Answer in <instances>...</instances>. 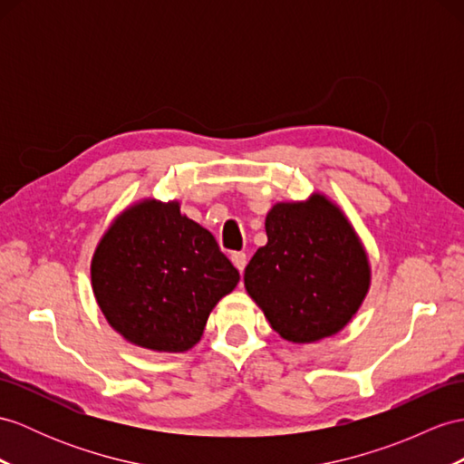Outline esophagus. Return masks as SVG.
<instances>
[{
  "label": "esophagus",
  "mask_w": 464,
  "mask_h": 464,
  "mask_svg": "<svg viewBox=\"0 0 464 464\" xmlns=\"http://www.w3.org/2000/svg\"><path fill=\"white\" fill-rule=\"evenodd\" d=\"M230 259H232V264L236 266V269H238L240 274H242L246 264H247V256H246L244 252H234V254L230 256Z\"/></svg>",
  "instance_id": "obj_1"
}]
</instances>
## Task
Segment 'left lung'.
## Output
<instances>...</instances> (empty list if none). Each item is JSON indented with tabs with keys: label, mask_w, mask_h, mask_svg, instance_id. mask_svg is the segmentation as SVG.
I'll use <instances>...</instances> for the list:
<instances>
[{
	"label": "left lung",
	"mask_w": 464,
	"mask_h": 464,
	"mask_svg": "<svg viewBox=\"0 0 464 464\" xmlns=\"http://www.w3.org/2000/svg\"><path fill=\"white\" fill-rule=\"evenodd\" d=\"M266 234L244 285L271 329L297 344L343 331L370 289L368 254L344 212L319 193L277 202Z\"/></svg>",
	"instance_id": "left-lung-1"
}]
</instances>
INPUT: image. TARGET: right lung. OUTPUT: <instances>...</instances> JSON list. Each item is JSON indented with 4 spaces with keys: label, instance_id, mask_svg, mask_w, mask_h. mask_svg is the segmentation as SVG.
Returning a JSON list of instances; mask_svg holds the SVG:
<instances>
[{
    "label": "right lung",
    "instance_id": "add662e5",
    "mask_svg": "<svg viewBox=\"0 0 464 464\" xmlns=\"http://www.w3.org/2000/svg\"><path fill=\"white\" fill-rule=\"evenodd\" d=\"M94 297L128 343L185 353L240 274L214 236L180 214L177 200L145 198L123 210L96 246Z\"/></svg>",
    "mask_w": 464,
    "mask_h": 464
}]
</instances>
